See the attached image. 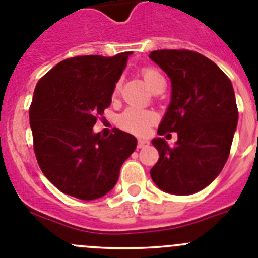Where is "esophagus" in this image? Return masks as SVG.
<instances>
[{
  "instance_id": "1",
  "label": "esophagus",
  "mask_w": 258,
  "mask_h": 258,
  "mask_svg": "<svg viewBox=\"0 0 258 258\" xmlns=\"http://www.w3.org/2000/svg\"><path fill=\"white\" fill-rule=\"evenodd\" d=\"M149 145V142L148 140H144V139H139L138 142V148H145Z\"/></svg>"
}]
</instances>
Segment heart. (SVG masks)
<instances>
[{
    "label": "heart",
    "instance_id": "heart-1",
    "mask_svg": "<svg viewBox=\"0 0 258 258\" xmlns=\"http://www.w3.org/2000/svg\"><path fill=\"white\" fill-rule=\"evenodd\" d=\"M142 75L149 88H152L157 82L163 80V76L153 67H144L142 70ZM119 83H116L115 88H114V95L119 92ZM156 120L157 115L153 111L144 110L140 107H128L120 114L118 123L123 130H126L131 134L147 135Z\"/></svg>",
    "mask_w": 258,
    "mask_h": 258
}]
</instances>
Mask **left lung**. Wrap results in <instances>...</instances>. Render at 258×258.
Listing matches in <instances>:
<instances>
[{"label": "left lung", "mask_w": 258, "mask_h": 258, "mask_svg": "<svg viewBox=\"0 0 258 258\" xmlns=\"http://www.w3.org/2000/svg\"><path fill=\"white\" fill-rule=\"evenodd\" d=\"M149 58L171 80V102L157 134L176 132L170 147L162 138L152 144L160 158L151 176L172 195H192L222 171L237 126V106L231 80L209 58L187 49L151 51Z\"/></svg>", "instance_id": "8db88e82"}]
</instances>
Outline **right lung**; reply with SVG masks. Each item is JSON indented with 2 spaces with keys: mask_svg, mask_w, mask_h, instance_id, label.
Returning a JSON list of instances; mask_svg holds the SVG:
<instances>
[{
  "mask_svg": "<svg viewBox=\"0 0 258 258\" xmlns=\"http://www.w3.org/2000/svg\"><path fill=\"white\" fill-rule=\"evenodd\" d=\"M130 54L67 58L36 86L30 106L36 160L63 194L80 200L102 197L113 189L120 166L136 149L131 134L115 128L102 138L93 132L98 116L110 106Z\"/></svg>",
  "mask_w": 258,
  "mask_h": 258,
  "instance_id": "right-lung-1",
  "label": "right lung"
}]
</instances>
